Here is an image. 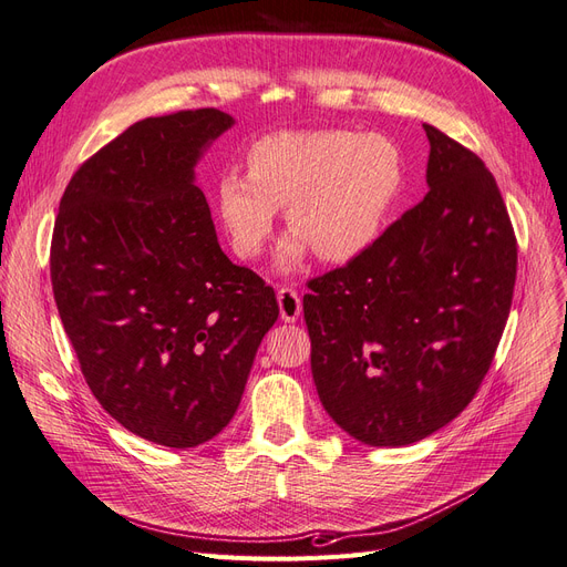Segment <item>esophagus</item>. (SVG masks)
Masks as SVG:
<instances>
[{"label":"esophagus","mask_w":567,"mask_h":567,"mask_svg":"<svg viewBox=\"0 0 567 567\" xmlns=\"http://www.w3.org/2000/svg\"><path fill=\"white\" fill-rule=\"evenodd\" d=\"M277 300H279L281 319L286 323H293L300 317V312H302V302H300L298 290L296 288H279Z\"/></svg>","instance_id":"34e87169"}]
</instances>
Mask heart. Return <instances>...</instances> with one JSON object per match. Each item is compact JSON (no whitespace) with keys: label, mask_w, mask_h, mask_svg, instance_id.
<instances>
[{"label":"heart","mask_w":567,"mask_h":567,"mask_svg":"<svg viewBox=\"0 0 567 567\" xmlns=\"http://www.w3.org/2000/svg\"><path fill=\"white\" fill-rule=\"evenodd\" d=\"M404 177L402 151L383 134L274 132L248 146L246 177L225 173L217 179L215 210L241 260L262 255L277 210H286L293 236L277 252L279 269H298L310 250L342 265L379 238Z\"/></svg>","instance_id":"1"}]
</instances>
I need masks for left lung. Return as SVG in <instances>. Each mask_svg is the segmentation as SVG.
<instances>
[{"label":"left lung","instance_id":"1","mask_svg":"<svg viewBox=\"0 0 567 567\" xmlns=\"http://www.w3.org/2000/svg\"><path fill=\"white\" fill-rule=\"evenodd\" d=\"M423 130L431 192L302 298L319 400L371 447L419 442L468 406L516 286V234L492 173Z\"/></svg>","mask_w":567,"mask_h":567}]
</instances>
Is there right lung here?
I'll return each instance as SVG.
<instances>
[{"instance_id":"1","label":"right lung","mask_w":567,"mask_h":567,"mask_svg":"<svg viewBox=\"0 0 567 567\" xmlns=\"http://www.w3.org/2000/svg\"><path fill=\"white\" fill-rule=\"evenodd\" d=\"M234 125L217 109L146 117L80 165L51 286L84 381L130 433L188 450L234 419L274 288L217 244L194 167Z\"/></svg>"}]
</instances>
